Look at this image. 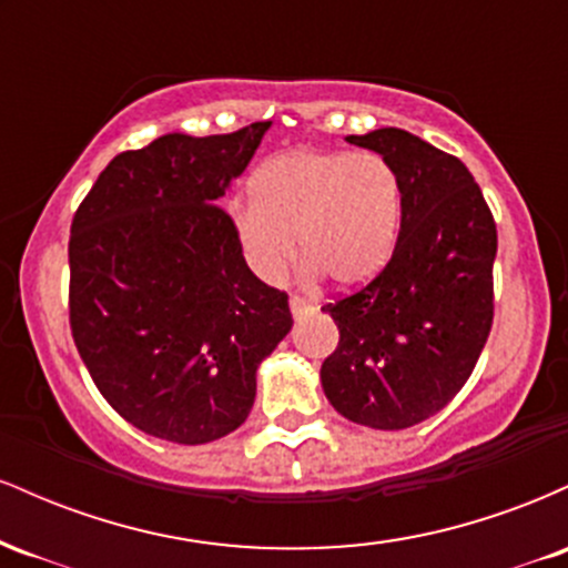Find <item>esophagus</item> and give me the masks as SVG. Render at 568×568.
Masks as SVG:
<instances>
[{
    "instance_id": "obj_1",
    "label": "esophagus",
    "mask_w": 568,
    "mask_h": 568,
    "mask_svg": "<svg viewBox=\"0 0 568 568\" xmlns=\"http://www.w3.org/2000/svg\"><path fill=\"white\" fill-rule=\"evenodd\" d=\"M312 310H315V306H312L310 302H306L304 296H291V315L296 317V321H298V317L310 315Z\"/></svg>"
}]
</instances>
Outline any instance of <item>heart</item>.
I'll list each match as a JSON object with an SVG mask.
<instances>
[{
    "instance_id": "obj_1",
    "label": "heart",
    "mask_w": 568,
    "mask_h": 568,
    "mask_svg": "<svg viewBox=\"0 0 568 568\" xmlns=\"http://www.w3.org/2000/svg\"><path fill=\"white\" fill-rule=\"evenodd\" d=\"M400 216V179L382 154L291 152L253 173L251 200L232 205V230L264 283L283 280L298 245L312 275L357 288L387 266Z\"/></svg>"
}]
</instances>
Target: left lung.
<instances>
[{"mask_svg":"<svg viewBox=\"0 0 568 568\" xmlns=\"http://www.w3.org/2000/svg\"><path fill=\"white\" fill-rule=\"evenodd\" d=\"M347 141L395 168L403 216L382 275L323 306L338 325L323 393L355 425L406 429L438 414L484 352L497 224L465 162L419 135L379 128Z\"/></svg>","mask_w":568,"mask_h":568,"instance_id":"1","label":"left lung"}]
</instances>
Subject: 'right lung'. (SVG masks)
<instances>
[{"instance_id":"1","label":"right lung","mask_w":568,"mask_h":568,"mask_svg":"<svg viewBox=\"0 0 568 568\" xmlns=\"http://www.w3.org/2000/svg\"><path fill=\"white\" fill-rule=\"evenodd\" d=\"M270 125L116 154L71 221V336L109 406L154 438L200 446L243 425L293 325L219 207Z\"/></svg>"}]
</instances>
